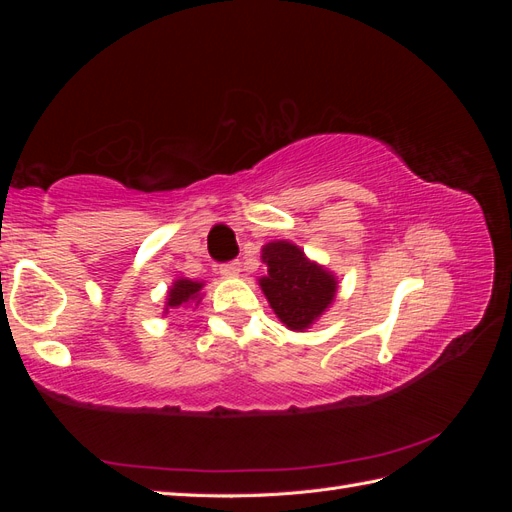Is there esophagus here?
<instances>
[{"mask_svg":"<svg viewBox=\"0 0 512 512\" xmlns=\"http://www.w3.org/2000/svg\"><path fill=\"white\" fill-rule=\"evenodd\" d=\"M239 262H226V265H222L220 267V273L224 275V277H237L239 275Z\"/></svg>","mask_w":512,"mask_h":512,"instance_id":"1","label":"esophagus"}]
</instances>
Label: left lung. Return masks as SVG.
<instances>
[{
	"instance_id": "left-lung-1",
	"label": "left lung",
	"mask_w": 512,
	"mask_h": 512,
	"mask_svg": "<svg viewBox=\"0 0 512 512\" xmlns=\"http://www.w3.org/2000/svg\"><path fill=\"white\" fill-rule=\"evenodd\" d=\"M260 258L267 265V275L258 284L277 318L290 331L312 327L335 299V275L290 241L267 243Z\"/></svg>"
}]
</instances>
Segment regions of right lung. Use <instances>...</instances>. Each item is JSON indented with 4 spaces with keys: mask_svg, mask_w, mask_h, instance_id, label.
<instances>
[{
    "mask_svg": "<svg viewBox=\"0 0 512 512\" xmlns=\"http://www.w3.org/2000/svg\"><path fill=\"white\" fill-rule=\"evenodd\" d=\"M203 282H192L185 280V277H179V280L173 282V286L168 288V297H166V309L164 314H168V309H177L181 305L188 303H200V290H203Z\"/></svg>",
    "mask_w": 512,
    "mask_h": 512,
    "instance_id": "obj_1",
    "label": "right lung"
}]
</instances>
